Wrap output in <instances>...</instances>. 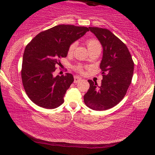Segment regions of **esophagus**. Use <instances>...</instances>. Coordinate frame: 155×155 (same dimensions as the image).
I'll return each instance as SVG.
<instances>
[{"mask_svg": "<svg viewBox=\"0 0 155 155\" xmlns=\"http://www.w3.org/2000/svg\"><path fill=\"white\" fill-rule=\"evenodd\" d=\"M81 80L82 78L79 77V76H74V82H75V83H78V82H79Z\"/></svg>", "mask_w": 155, "mask_h": 155, "instance_id": "esophagus-1", "label": "esophagus"}]
</instances>
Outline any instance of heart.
Listing matches in <instances>:
<instances>
[{
	"label": "heart",
	"instance_id": "b5f03b06",
	"mask_svg": "<svg viewBox=\"0 0 155 155\" xmlns=\"http://www.w3.org/2000/svg\"><path fill=\"white\" fill-rule=\"evenodd\" d=\"M87 48H90V47H93V46H100V44H99L98 41L92 39H89L88 41H87ZM75 44H72L70 46V47L68 48V54H71L73 52L74 49H75ZM75 68L78 71H82V66H80V65H78V66L75 67Z\"/></svg>",
	"mask_w": 155,
	"mask_h": 155
}]
</instances>
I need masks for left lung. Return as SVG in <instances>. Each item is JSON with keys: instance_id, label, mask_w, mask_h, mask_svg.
<instances>
[{"instance_id": "1", "label": "left lung", "mask_w": 155, "mask_h": 155, "mask_svg": "<svg viewBox=\"0 0 155 155\" xmlns=\"http://www.w3.org/2000/svg\"><path fill=\"white\" fill-rule=\"evenodd\" d=\"M103 48L100 63L103 79L101 85L89 80L90 89L84 95L87 107L104 111L117 105L126 94L131 83L134 63L126 44L107 29L89 27Z\"/></svg>"}]
</instances>
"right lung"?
Wrapping results in <instances>:
<instances>
[{
	"label": "right lung",
	"mask_w": 155,
	"mask_h": 155,
	"mask_svg": "<svg viewBox=\"0 0 155 155\" xmlns=\"http://www.w3.org/2000/svg\"><path fill=\"white\" fill-rule=\"evenodd\" d=\"M89 29L60 25L37 35L25 48L21 75L25 90L31 101L40 107L55 109L74 81L71 73L54 77L59 59L66 57L70 46Z\"/></svg>",
	"instance_id": "obj_1"
}]
</instances>
